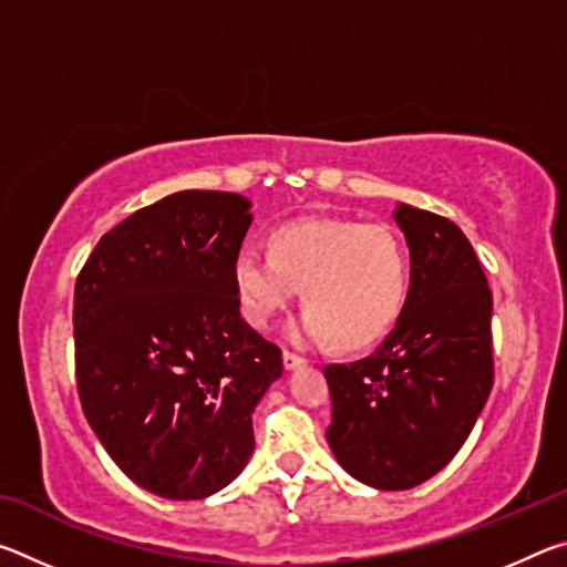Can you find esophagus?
Instances as JSON below:
<instances>
[{
  "instance_id": "esophagus-1",
  "label": "esophagus",
  "mask_w": 567,
  "mask_h": 567,
  "mask_svg": "<svg viewBox=\"0 0 567 567\" xmlns=\"http://www.w3.org/2000/svg\"><path fill=\"white\" fill-rule=\"evenodd\" d=\"M282 362H285V370H297V368H302L307 360L302 358V354H295L290 350H285L282 352Z\"/></svg>"
}]
</instances>
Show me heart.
Segmentation results:
<instances>
[{
  "mask_svg": "<svg viewBox=\"0 0 567 567\" xmlns=\"http://www.w3.org/2000/svg\"><path fill=\"white\" fill-rule=\"evenodd\" d=\"M408 252L395 229L358 219H300L277 227L270 255L243 247L233 282L245 320L267 328L295 300L307 307L295 338L358 350L398 320L408 295Z\"/></svg>",
  "mask_w": 567,
  "mask_h": 567,
  "instance_id": "b5f03b06",
  "label": "heart"
}]
</instances>
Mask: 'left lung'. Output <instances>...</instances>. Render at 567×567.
I'll return each instance as SVG.
<instances>
[{
    "mask_svg": "<svg viewBox=\"0 0 567 567\" xmlns=\"http://www.w3.org/2000/svg\"><path fill=\"white\" fill-rule=\"evenodd\" d=\"M410 247V290L368 358L324 368L338 463L378 491H410L440 473L493 390V292L455 223L398 205Z\"/></svg>",
    "mask_w": 567,
    "mask_h": 567,
    "instance_id": "8db88e82",
    "label": "left lung"
}]
</instances>
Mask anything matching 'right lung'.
<instances>
[{
  "mask_svg": "<svg viewBox=\"0 0 567 567\" xmlns=\"http://www.w3.org/2000/svg\"><path fill=\"white\" fill-rule=\"evenodd\" d=\"M252 223L235 192L185 189L122 219L74 285V370L94 435L132 483L199 501L243 473L282 350L239 315Z\"/></svg>",
  "mask_w": 567,
  "mask_h": 567,
  "instance_id": "add662e5",
  "label": "right lung"
}]
</instances>
